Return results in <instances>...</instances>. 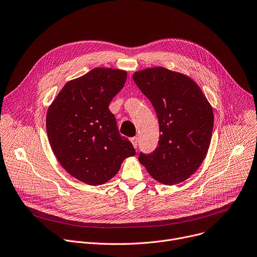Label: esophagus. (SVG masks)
Returning <instances> with one entry per match:
<instances>
[{
	"label": "esophagus",
	"instance_id": "1",
	"mask_svg": "<svg viewBox=\"0 0 257 257\" xmlns=\"http://www.w3.org/2000/svg\"><path fill=\"white\" fill-rule=\"evenodd\" d=\"M131 143H132L133 147L136 149L137 146H138V138H137V137H132V138H131Z\"/></svg>",
	"mask_w": 257,
	"mask_h": 257
}]
</instances>
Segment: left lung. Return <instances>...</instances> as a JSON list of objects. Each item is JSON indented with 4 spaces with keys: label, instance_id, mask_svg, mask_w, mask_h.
<instances>
[{
    "label": "left lung",
    "instance_id": "left-lung-1",
    "mask_svg": "<svg viewBox=\"0 0 257 257\" xmlns=\"http://www.w3.org/2000/svg\"><path fill=\"white\" fill-rule=\"evenodd\" d=\"M133 80L152 102L161 132L156 150L141 153L138 160L159 182H182L207 155L214 122L212 107L191 78L165 67L136 72Z\"/></svg>",
    "mask_w": 257,
    "mask_h": 257
}]
</instances>
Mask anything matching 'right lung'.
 <instances>
[{"label": "right lung", "instance_id": "obj_1", "mask_svg": "<svg viewBox=\"0 0 257 257\" xmlns=\"http://www.w3.org/2000/svg\"><path fill=\"white\" fill-rule=\"evenodd\" d=\"M126 78L121 69L93 68L67 82L47 111L46 128L55 157L69 174L87 184H103L126 158L135 155L108 109Z\"/></svg>", "mask_w": 257, "mask_h": 257}]
</instances>
